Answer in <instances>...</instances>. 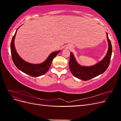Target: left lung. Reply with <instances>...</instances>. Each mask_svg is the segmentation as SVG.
<instances>
[{
    "label": "left lung",
    "mask_w": 121,
    "mask_h": 121,
    "mask_svg": "<svg viewBox=\"0 0 121 121\" xmlns=\"http://www.w3.org/2000/svg\"><path fill=\"white\" fill-rule=\"evenodd\" d=\"M107 34L108 42V50L104 57L101 60L91 66H83L79 64L73 53L71 52L69 67L72 74L76 77L83 81H87L104 73L108 69L112 54V46L110 40Z\"/></svg>",
    "instance_id": "8db88e82"
}]
</instances>
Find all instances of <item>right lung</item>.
<instances>
[{"label":"right lung","mask_w":121,"mask_h":121,"mask_svg":"<svg viewBox=\"0 0 121 121\" xmlns=\"http://www.w3.org/2000/svg\"><path fill=\"white\" fill-rule=\"evenodd\" d=\"M17 29L13 36L10 43L11 54H12V59L14 64L21 71L34 77H37L45 74L49 69L51 64L52 63V60L60 52V50L51 53L48 57L46 58V60L41 64H33L28 63L24 60L18 54L16 51L15 46H14V39H15Z\"/></svg>","instance_id":"1"}]
</instances>
